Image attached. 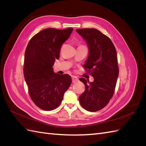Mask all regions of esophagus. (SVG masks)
Masks as SVG:
<instances>
[{
	"label": "esophagus",
	"instance_id": "1",
	"mask_svg": "<svg viewBox=\"0 0 146 146\" xmlns=\"http://www.w3.org/2000/svg\"><path fill=\"white\" fill-rule=\"evenodd\" d=\"M72 82H73V83H75V82H77V81L78 80V77H76V76H72Z\"/></svg>",
	"mask_w": 146,
	"mask_h": 146
}]
</instances>
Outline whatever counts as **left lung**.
Instances as JSON below:
<instances>
[{"mask_svg":"<svg viewBox=\"0 0 146 146\" xmlns=\"http://www.w3.org/2000/svg\"><path fill=\"white\" fill-rule=\"evenodd\" d=\"M76 31L86 41L89 49L83 67L94 78L92 82L80 78L85 91L79 96V102L87 111L94 112L104 108L113 96L119 75L116 50L111 39L98 30Z\"/></svg>","mask_w":146,"mask_h":146,"instance_id":"8db88e82","label":"left lung"}]
</instances>
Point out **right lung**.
Instances as JSON below:
<instances>
[{"label": "right lung", "mask_w": 146, "mask_h": 146, "mask_svg": "<svg viewBox=\"0 0 146 146\" xmlns=\"http://www.w3.org/2000/svg\"><path fill=\"white\" fill-rule=\"evenodd\" d=\"M72 30V28L45 29L34 35L26 48L24 78L31 99L43 110L50 111L58 107L71 84L69 75L55 73L52 66Z\"/></svg>", "instance_id": "obj_1"}]
</instances>
